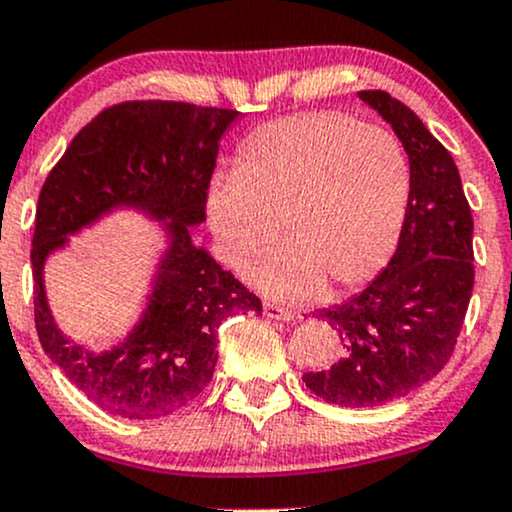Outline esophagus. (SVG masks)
<instances>
[{"label":"esophagus","instance_id":"esophagus-1","mask_svg":"<svg viewBox=\"0 0 512 512\" xmlns=\"http://www.w3.org/2000/svg\"><path fill=\"white\" fill-rule=\"evenodd\" d=\"M262 310H264V317H269V320H284L286 322V320H291V317H293L289 308H281V305L269 303V301H264Z\"/></svg>","mask_w":512,"mask_h":512}]
</instances>
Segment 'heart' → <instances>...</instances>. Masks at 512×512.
I'll return each mask as SVG.
<instances>
[{
    "label": "heart",
    "instance_id": "heart-1",
    "mask_svg": "<svg viewBox=\"0 0 512 512\" xmlns=\"http://www.w3.org/2000/svg\"><path fill=\"white\" fill-rule=\"evenodd\" d=\"M409 187L407 154L390 129L339 110L296 113L257 129L238 173L214 178L207 219L231 267L267 252L284 231L289 245L252 262L248 279L276 298L308 301L325 284L349 291L385 267Z\"/></svg>",
    "mask_w": 512,
    "mask_h": 512
}]
</instances>
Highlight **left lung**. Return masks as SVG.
<instances>
[{
    "label": "left lung",
    "instance_id": "8db88e82",
    "mask_svg": "<svg viewBox=\"0 0 512 512\" xmlns=\"http://www.w3.org/2000/svg\"><path fill=\"white\" fill-rule=\"evenodd\" d=\"M361 101L390 122L409 154L407 214L392 260L358 296L320 313L342 358L305 387L339 407H378L436 378L455 351L474 289V219L450 151L385 91Z\"/></svg>",
    "mask_w": 512,
    "mask_h": 512
}]
</instances>
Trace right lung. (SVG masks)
<instances>
[{
    "mask_svg": "<svg viewBox=\"0 0 512 512\" xmlns=\"http://www.w3.org/2000/svg\"><path fill=\"white\" fill-rule=\"evenodd\" d=\"M238 110L182 101H125L93 117L50 170L35 209V330L62 373L93 404L125 419H161L197 399L214 375L216 334L228 315H262V301L192 243L207 221L221 134ZM117 203L170 218L171 246L152 303L128 342L88 355L56 330L42 262L67 232Z\"/></svg>",
    "mask_w": 512,
    "mask_h": 512,
    "instance_id": "right-lung-1",
    "label": "right lung"
}]
</instances>
